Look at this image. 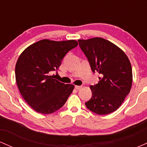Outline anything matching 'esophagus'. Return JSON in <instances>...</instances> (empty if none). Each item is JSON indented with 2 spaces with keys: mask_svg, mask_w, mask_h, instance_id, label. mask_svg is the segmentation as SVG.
<instances>
[{
  "mask_svg": "<svg viewBox=\"0 0 147 147\" xmlns=\"http://www.w3.org/2000/svg\"><path fill=\"white\" fill-rule=\"evenodd\" d=\"M75 89H77V90H80L81 88H82V86H75Z\"/></svg>",
  "mask_w": 147,
  "mask_h": 147,
  "instance_id": "1",
  "label": "esophagus"
}]
</instances>
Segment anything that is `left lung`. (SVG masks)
I'll use <instances>...</instances> for the list:
<instances>
[{
    "mask_svg": "<svg viewBox=\"0 0 147 147\" xmlns=\"http://www.w3.org/2000/svg\"><path fill=\"white\" fill-rule=\"evenodd\" d=\"M78 41L92 71L101 76L98 84L90 86L92 96L86 106L98 115L114 112L122 105L132 86L129 58L117 45L100 37Z\"/></svg>",
    "mask_w": 147,
    "mask_h": 147,
    "instance_id": "1",
    "label": "left lung"
}]
</instances>
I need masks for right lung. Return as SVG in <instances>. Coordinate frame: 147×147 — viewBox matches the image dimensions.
I'll return each mask as SVG.
<instances>
[{"mask_svg":"<svg viewBox=\"0 0 147 147\" xmlns=\"http://www.w3.org/2000/svg\"><path fill=\"white\" fill-rule=\"evenodd\" d=\"M77 45L75 40L43 39L30 45L18 57L15 68L16 84L25 102L36 112H55L72 93L75 86L61 83L51 75Z\"/></svg>","mask_w":147,"mask_h":147,"instance_id":"obj_1","label":"right lung"}]
</instances>
